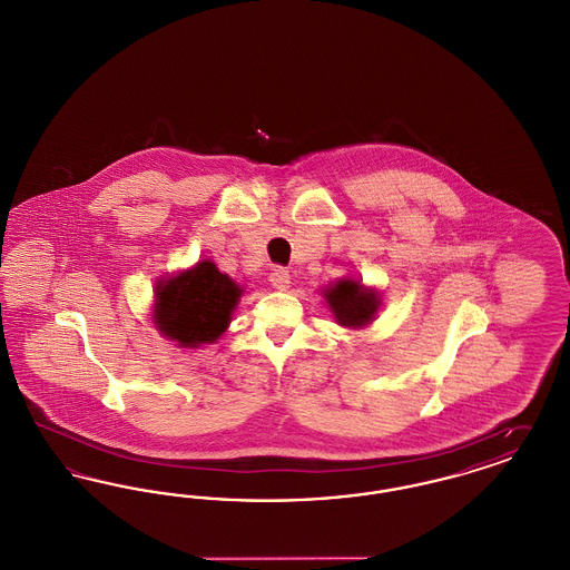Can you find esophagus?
Segmentation results:
<instances>
[{
	"mask_svg": "<svg viewBox=\"0 0 570 570\" xmlns=\"http://www.w3.org/2000/svg\"><path fill=\"white\" fill-rule=\"evenodd\" d=\"M269 282H272L273 288L286 291V288L291 286V273L286 272V269H282V267H277V269H273Z\"/></svg>",
	"mask_w": 570,
	"mask_h": 570,
	"instance_id": "34e87169",
	"label": "esophagus"
}]
</instances>
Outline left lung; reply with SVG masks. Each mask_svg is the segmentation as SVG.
I'll return each mask as SVG.
<instances>
[{
    "label": "left lung",
    "mask_w": 570,
    "mask_h": 570,
    "mask_svg": "<svg viewBox=\"0 0 570 570\" xmlns=\"http://www.w3.org/2000/svg\"><path fill=\"white\" fill-rule=\"evenodd\" d=\"M325 297L340 325H367L379 312V295L354 279H340L333 288L325 291Z\"/></svg>",
    "instance_id": "1"
}]
</instances>
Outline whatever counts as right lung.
I'll return each instance as SVG.
<instances>
[{"label": "right lung", "instance_id": "right-lung-1", "mask_svg": "<svg viewBox=\"0 0 570 570\" xmlns=\"http://www.w3.org/2000/svg\"><path fill=\"white\" fill-rule=\"evenodd\" d=\"M242 288L216 265L205 261L179 273L156 291V325L179 346L196 348L216 342L230 323Z\"/></svg>", "mask_w": 570, "mask_h": 570}]
</instances>
